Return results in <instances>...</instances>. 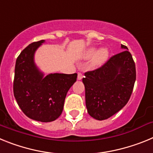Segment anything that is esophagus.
I'll return each instance as SVG.
<instances>
[{
    "mask_svg": "<svg viewBox=\"0 0 153 153\" xmlns=\"http://www.w3.org/2000/svg\"><path fill=\"white\" fill-rule=\"evenodd\" d=\"M83 77V75L82 73H78V76H77V79H82V78Z\"/></svg>",
    "mask_w": 153,
    "mask_h": 153,
    "instance_id": "esophagus-1",
    "label": "esophagus"
}]
</instances>
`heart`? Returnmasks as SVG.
<instances>
[{"label":"heart","instance_id":"b5f03b06","mask_svg":"<svg viewBox=\"0 0 153 153\" xmlns=\"http://www.w3.org/2000/svg\"><path fill=\"white\" fill-rule=\"evenodd\" d=\"M96 48H91V49L89 50L88 53H87V56H93L96 52ZM108 56H109V51H108L107 49L106 48H102V49L100 50L98 52L96 53L95 56L93 58V63L96 66L97 65H100L102 64V63L106 61V59L108 58Z\"/></svg>","mask_w":153,"mask_h":153}]
</instances>
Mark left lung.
Returning a JSON list of instances; mask_svg holds the SVG:
<instances>
[{"label":"left lung","mask_w":153,"mask_h":153,"mask_svg":"<svg viewBox=\"0 0 153 153\" xmlns=\"http://www.w3.org/2000/svg\"><path fill=\"white\" fill-rule=\"evenodd\" d=\"M99 68L84 74L86 106L93 118L103 120L128 102L136 78V65L126 46Z\"/></svg>","instance_id":"left-lung-1"}]
</instances>
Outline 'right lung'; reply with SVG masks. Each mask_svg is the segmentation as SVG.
Wrapping results in <instances>:
<instances>
[{
	"mask_svg": "<svg viewBox=\"0 0 153 153\" xmlns=\"http://www.w3.org/2000/svg\"><path fill=\"white\" fill-rule=\"evenodd\" d=\"M44 42L29 44L17 56L13 90L18 106L27 117L47 123L61 115L67 93L77 74H52L44 77L33 63L35 51Z\"/></svg>",
	"mask_w": 153,
	"mask_h": 153,
	"instance_id": "right-lung-1",
	"label": "right lung"
}]
</instances>
